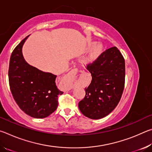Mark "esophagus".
Masks as SVG:
<instances>
[{
    "label": "esophagus",
    "mask_w": 152,
    "mask_h": 152,
    "mask_svg": "<svg viewBox=\"0 0 152 152\" xmlns=\"http://www.w3.org/2000/svg\"><path fill=\"white\" fill-rule=\"evenodd\" d=\"M78 70L77 68H75V69H73V70H72L70 72L64 76V80H65V81H66L67 83L70 85L68 86V88H67L68 89V91H70V90L72 89V86L70 85L73 82L75 78L76 74H78Z\"/></svg>",
    "instance_id": "esophagus-1"
}]
</instances>
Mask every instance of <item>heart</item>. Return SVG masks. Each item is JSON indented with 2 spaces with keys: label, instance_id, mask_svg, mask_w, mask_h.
I'll list each match as a JSON object with an SVG mask.
<instances>
[{
  "label": "heart",
  "instance_id": "obj_1",
  "mask_svg": "<svg viewBox=\"0 0 152 152\" xmlns=\"http://www.w3.org/2000/svg\"><path fill=\"white\" fill-rule=\"evenodd\" d=\"M102 51V47L100 45H96L92 48L91 53L88 56V60H94L97 57H99V56L101 54Z\"/></svg>",
  "mask_w": 152,
  "mask_h": 152
}]
</instances>
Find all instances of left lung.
<instances>
[{
  "label": "left lung",
  "mask_w": 152,
  "mask_h": 152,
  "mask_svg": "<svg viewBox=\"0 0 152 152\" xmlns=\"http://www.w3.org/2000/svg\"><path fill=\"white\" fill-rule=\"evenodd\" d=\"M86 68L91 83L78 107L84 116L92 119L106 117L117 106L125 87V59L117 47L103 51Z\"/></svg>",
  "instance_id": "obj_1"
}]
</instances>
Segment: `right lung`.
<instances>
[{"mask_svg":"<svg viewBox=\"0 0 152 152\" xmlns=\"http://www.w3.org/2000/svg\"><path fill=\"white\" fill-rule=\"evenodd\" d=\"M28 37L23 39L11 53L9 68V86L20 109L31 117L42 119L56 110L58 97L63 92L56 86L57 76L39 70L25 60L22 48Z\"/></svg>","mask_w":152,"mask_h":152,"instance_id":"obj_1","label":"right lung"}]
</instances>
